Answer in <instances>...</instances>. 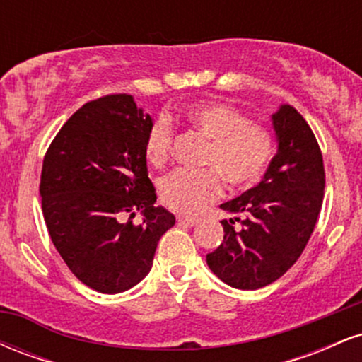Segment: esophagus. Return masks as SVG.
I'll return each mask as SVG.
<instances>
[{
  "mask_svg": "<svg viewBox=\"0 0 362 362\" xmlns=\"http://www.w3.org/2000/svg\"><path fill=\"white\" fill-rule=\"evenodd\" d=\"M177 221L182 223V224H187V226H195V224L199 223V219L192 218V216H178Z\"/></svg>",
  "mask_w": 362,
  "mask_h": 362,
  "instance_id": "34e87169",
  "label": "esophagus"
}]
</instances>
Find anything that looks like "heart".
Masks as SVG:
<instances>
[{
  "mask_svg": "<svg viewBox=\"0 0 362 362\" xmlns=\"http://www.w3.org/2000/svg\"><path fill=\"white\" fill-rule=\"evenodd\" d=\"M185 120L195 132L209 139L202 165L206 170H175L161 178L160 197L178 213L195 214L223 192L219 173L235 187L259 180L274 153L272 132L253 124L247 115L221 103L189 107ZM173 127L167 117H158L144 138V158L151 167H161L173 146Z\"/></svg>",
  "mask_w": 362,
  "mask_h": 362,
  "instance_id": "1",
  "label": "heart"
}]
</instances>
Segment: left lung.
Segmentation results:
<instances>
[{
  "label": "left lung",
  "mask_w": 362,
  "mask_h": 362,
  "mask_svg": "<svg viewBox=\"0 0 362 362\" xmlns=\"http://www.w3.org/2000/svg\"><path fill=\"white\" fill-rule=\"evenodd\" d=\"M271 120L277 153L259 184L219 206L235 218L223 219V243L206 257L211 271L236 289H260L284 276L322 209L325 170L313 131L288 103Z\"/></svg>",
  "instance_id": "left-lung-1"
}]
</instances>
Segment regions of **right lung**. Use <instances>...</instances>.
I'll return each instance as SVG.
<instances>
[{
  "instance_id": "right-lung-1",
  "label": "right lung",
  "mask_w": 362,
  "mask_h": 362,
  "mask_svg": "<svg viewBox=\"0 0 362 362\" xmlns=\"http://www.w3.org/2000/svg\"><path fill=\"white\" fill-rule=\"evenodd\" d=\"M153 119L131 95L88 102L45 153L40 197L49 235L74 276L98 293L134 288L151 271L175 216L155 206L144 138ZM144 214L136 227L124 214Z\"/></svg>"
}]
</instances>
